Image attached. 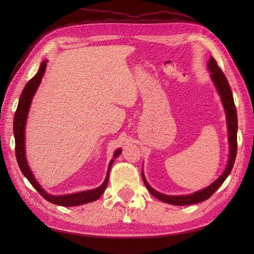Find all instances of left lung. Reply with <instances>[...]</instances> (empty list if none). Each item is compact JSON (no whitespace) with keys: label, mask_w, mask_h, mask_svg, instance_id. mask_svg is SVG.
I'll list each match as a JSON object with an SVG mask.
<instances>
[{"label":"left lung","mask_w":254,"mask_h":254,"mask_svg":"<svg viewBox=\"0 0 254 254\" xmlns=\"http://www.w3.org/2000/svg\"><path fill=\"white\" fill-rule=\"evenodd\" d=\"M207 70L211 72L210 77L214 83L215 88H216L218 94L220 96V101L224 106V109L226 112V119H227V129H228V141H229V158L228 163L225 168L224 173H222L218 178L211 183L209 187H206L200 190H197L193 194L190 195H179V196H173V195H166L163 193L152 189L149 183L145 178V175L142 170V178L145 183L146 188L150 191V194L156 197L159 200L174 204V205H189L194 204L209 199L214 193L215 190H218L224 181L227 179V177L230 175L232 171V167L235 162L236 158V150H237V113L233 99V94L228 79L222 73V71L217 65L216 60L213 57L210 58L207 61Z\"/></svg>","instance_id":"left-lung-1"}]
</instances>
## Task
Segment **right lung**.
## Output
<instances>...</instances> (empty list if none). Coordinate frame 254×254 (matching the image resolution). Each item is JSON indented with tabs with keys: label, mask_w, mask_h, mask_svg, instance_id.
Segmentation results:
<instances>
[{
	"label": "right lung",
	"mask_w": 254,
	"mask_h": 254,
	"mask_svg": "<svg viewBox=\"0 0 254 254\" xmlns=\"http://www.w3.org/2000/svg\"><path fill=\"white\" fill-rule=\"evenodd\" d=\"M47 64H48V60H43L40 64L39 71H38V73L34 76V77L26 83V86L24 87V89H23L21 93L17 111L14 113L13 134H14V142H16V158L18 161L19 167L22 174L26 177L27 180L30 182V184H32V186L38 190V193H39L45 200L50 201L53 204L63 205V206H75V205H80V204L95 201L104 194V191L107 188V184H108L111 166L114 163V160L122 153L121 148H118L113 153V158L109 162L108 171H107L106 178H105V181L102 183V186H99L98 188L93 190H82V191H78V193H73V194H67V195H51L48 193V191H45V190L42 189L39 182L36 180L35 176L32 173V170H30L29 165L27 163L26 153H25L26 121H27L30 105H32L35 93L40 86L42 77L45 73V68H47Z\"/></svg>",
	"instance_id": "add662e5"
}]
</instances>
